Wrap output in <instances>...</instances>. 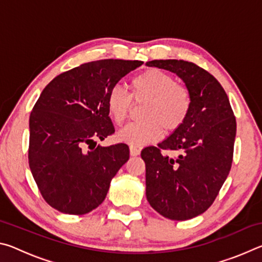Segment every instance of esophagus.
Wrapping results in <instances>:
<instances>
[{"label":"esophagus","mask_w":262,"mask_h":262,"mask_svg":"<svg viewBox=\"0 0 262 262\" xmlns=\"http://www.w3.org/2000/svg\"><path fill=\"white\" fill-rule=\"evenodd\" d=\"M129 151H130L132 156H137V155H140L141 150H140V148L134 147V145H130V147H129Z\"/></svg>","instance_id":"esophagus-1"}]
</instances>
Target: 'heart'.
<instances>
[{
  "label": "heart",
  "instance_id": "obj_1",
  "mask_svg": "<svg viewBox=\"0 0 262 262\" xmlns=\"http://www.w3.org/2000/svg\"><path fill=\"white\" fill-rule=\"evenodd\" d=\"M136 104L145 103L141 111L142 121L132 122L119 132L118 139L141 145L157 141L165 133H173L187 120L192 108V95L184 84L164 70L150 68L130 79V94L120 86L111 89L106 105L114 123L121 125Z\"/></svg>",
  "mask_w": 262,
  "mask_h": 262
}]
</instances>
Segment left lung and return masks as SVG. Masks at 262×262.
Here are the masks:
<instances>
[{
	"instance_id": "obj_1",
	"label": "left lung",
	"mask_w": 262,
	"mask_h": 262,
	"mask_svg": "<svg viewBox=\"0 0 262 262\" xmlns=\"http://www.w3.org/2000/svg\"><path fill=\"white\" fill-rule=\"evenodd\" d=\"M157 67L178 75L192 95L187 120L158 147L144 148L145 194L166 219L186 221L209 208L230 172L236 118L224 89L207 70L184 60H154ZM179 152L171 158L162 150Z\"/></svg>"
}]
</instances>
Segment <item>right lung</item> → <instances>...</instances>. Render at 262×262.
<instances>
[{"instance_id": "obj_1", "label": "right lung", "mask_w": 262, "mask_h": 262, "mask_svg": "<svg viewBox=\"0 0 262 262\" xmlns=\"http://www.w3.org/2000/svg\"><path fill=\"white\" fill-rule=\"evenodd\" d=\"M142 61L99 60L52 79L30 115L29 165L45 201L84 215L105 200L111 180L129 159L125 143L101 147L114 133L106 98Z\"/></svg>"}]
</instances>
